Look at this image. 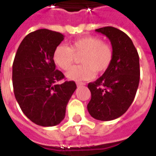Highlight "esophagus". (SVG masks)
<instances>
[{
	"label": "esophagus",
	"instance_id": "1",
	"mask_svg": "<svg viewBox=\"0 0 156 156\" xmlns=\"http://www.w3.org/2000/svg\"><path fill=\"white\" fill-rule=\"evenodd\" d=\"M76 84H77V86H78V87L83 86V85H85V83H77Z\"/></svg>",
	"mask_w": 156,
	"mask_h": 156
}]
</instances>
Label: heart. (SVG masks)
<instances>
[{
  "label": "heart",
  "instance_id": "obj_1",
  "mask_svg": "<svg viewBox=\"0 0 156 156\" xmlns=\"http://www.w3.org/2000/svg\"><path fill=\"white\" fill-rule=\"evenodd\" d=\"M80 62L66 74L73 81L90 80L95 73H103L110 67L113 59V50L108 44L96 37H86L73 41L71 46L59 45L53 53L55 64L63 70H68L75 60L76 55H82Z\"/></svg>",
  "mask_w": 156,
  "mask_h": 156
}]
</instances>
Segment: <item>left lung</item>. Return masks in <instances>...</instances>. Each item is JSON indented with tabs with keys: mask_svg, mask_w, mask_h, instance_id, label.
Wrapping results in <instances>:
<instances>
[{
	"mask_svg": "<svg viewBox=\"0 0 156 156\" xmlns=\"http://www.w3.org/2000/svg\"><path fill=\"white\" fill-rule=\"evenodd\" d=\"M110 39L113 59L103 75L88 83L91 98L87 110L91 117L110 121L128 110L136 96L140 80L139 55L126 33L114 27L96 29Z\"/></svg>",
	"mask_w": 156,
	"mask_h": 156,
	"instance_id": "8db88e82",
	"label": "left lung"
}]
</instances>
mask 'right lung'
<instances>
[{"label": "right lung", "mask_w": 156, "mask_h": 156, "mask_svg": "<svg viewBox=\"0 0 156 156\" xmlns=\"http://www.w3.org/2000/svg\"><path fill=\"white\" fill-rule=\"evenodd\" d=\"M62 33L38 29L26 36L17 50L13 69L14 93L23 114L36 124L51 127L65 119L66 106L77 88L55 69V49L64 40Z\"/></svg>", "instance_id": "obj_1"}]
</instances>
